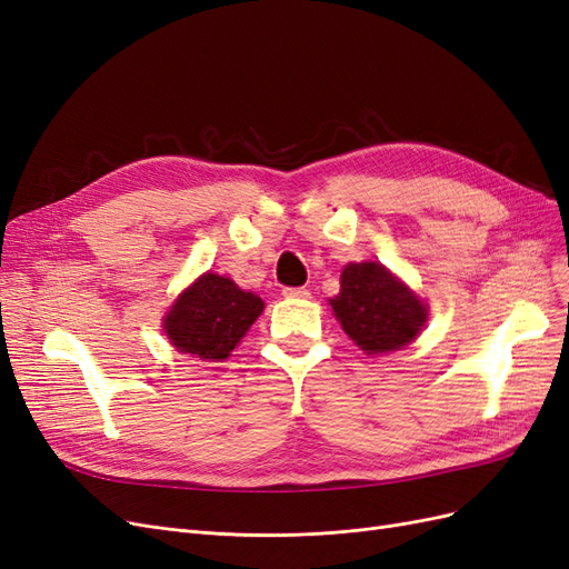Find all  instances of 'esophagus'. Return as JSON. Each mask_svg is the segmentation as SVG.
I'll use <instances>...</instances> for the list:
<instances>
[{
	"label": "esophagus",
	"instance_id": "1",
	"mask_svg": "<svg viewBox=\"0 0 569 569\" xmlns=\"http://www.w3.org/2000/svg\"><path fill=\"white\" fill-rule=\"evenodd\" d=\"M282 295L287 299H308V297H311V295H308L306 287H284Z\"/></svg>",
	"mask_w": 569,
	"mask_h": 569
}]
</instances>
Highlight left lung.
Returning <instances> with one entry per match:
<instances>
[{
  "label": "left lung",
  "instance_id": "8db88e82",
  "mask_svg": "<svg viewBox=\"0 0 569 569\" xmlns=\"http://www.w3.org/2000/svg\"><path fill=\"white\" fill-rule=\"evenodd\" d=\"M337 320L366 353L399 351L427 320L425 303L380 263H349L330 301Z\"/></svg>",
  "mask_w": 569,
  "mask_h": 569
}]
</instances>
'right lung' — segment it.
Instances as JSON below:
<instances>
[{"label":"right lung","instance_id":"right-lung-1","mask_svg":"<svg viewBox=\"0 0 569 569\" xmlns=\"http://www.w3.org/2000/svg\"><path fill=\"white\" fill-rule=\"evenodd\" d=\"M261 311L263 301L251 291L206 272L170 308L163 330L178 351L201 360H222Z\"/></svg>","mask_w":569,"mask_h":569}]
</instances>
